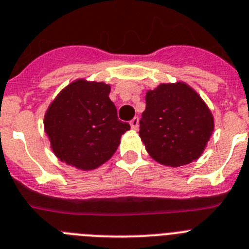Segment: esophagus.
<instances>
[{
	"mask_svg": "<svg viewBox=\"0 0 249 249\" xmlns=\"http://www.w3.org/2000/svg\"><path fill=\"white\" fill-rule=\"evenodd\" d=\"M130 128L133 129V130H138V129H139V118H137V116H135L134 119H131Z\"/></svg>",
	"mask_w": 249,
	"mask_h": 249,
	"instance_id": "1",
	"label": "esophagus"
}]
</instances>
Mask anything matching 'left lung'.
<instances>
[{"mask_svg":"<svg viewBox=\"0 0 249 249\" xmlns=\"http://www.w3.org/2000/svg\"><path fill=\"white\" fill-rule=\"evenodd\" d=\"M139 137L149 156L168 167L199 160L214 131L205 101L185 82L160 83L145 95Z\"/></svg>","mask_w":249,"mask_h":249,"instance_id":"1","label":"left lung"}]
</instances>
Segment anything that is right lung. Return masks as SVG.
Wrapping results in <instances>:
<instances>
[{"label": "right lung", "instance_id": "right-lung-1", "mask_svg": "<svg viewBox=\"0 0 249 249\" xmlns=\"http://www.w3.org/2000/svg\"><path fill=\"white\" fill-rule=\"evenodd\" d=\"M110 91L105 82L78 78L50 102L44 130L58 160L77 170L92 171L114 156L130 125L118 119Z\"/></svg>", "mask_w": 249, "mask_h": 249}]
</instances>
